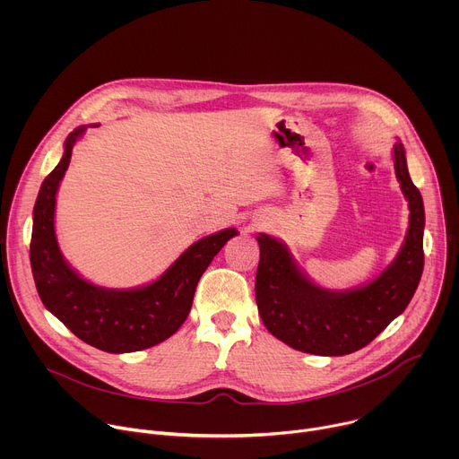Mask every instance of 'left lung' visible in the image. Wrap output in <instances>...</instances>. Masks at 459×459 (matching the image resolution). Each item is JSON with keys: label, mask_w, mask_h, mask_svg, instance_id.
Instances as JSON below:
<instances>
[{"label": "left lung", "mask_w": 459, "mask_h": 459, "mask_svg": "<svg viewBox=\"0 0 459 459\" xmlns=\"http://www.w3.org/2000/svg\"><path fill=\"white\" fill-rule=\"evenodd\" d=\"M394 169L409 200L411 225L394 264L367 287L343 294L323 290L296 269L280 241L267 234L257 236V310L269 333L289 347L316 356L356 352L411 303L425 261V209L402 143L394 147Z\"/></svg>", "instance_id": "1"}]
</instances>
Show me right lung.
Here are the masks:
<instances>
[{
    "mask_svg": "<svg viewBox=\"0 0 459 459\" xmlns=\"http://www.w3.org/2000/svg\"><path fill=\"white\" fill-rule=\"evenodd\" d=\"M83 130L78 126L69 134L61 161L39 188L30 238L32 276L43 305L82 342L112 354L143 351L165 342L183 325L202 274L238 232L227 229L194 243L158 281L143 289L108 290L82 280L61 257L54 207L57 185Z\"/></svg>",
    "mask_w": 459,
    "mask_h": 459,
    "instance_id": "obj_1",
    "label": "right lung"
}]
</instances>
